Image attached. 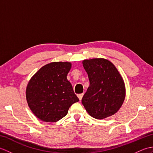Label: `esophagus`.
I'll return each mask as SVG.
<instances>
[{
	"instance_id": "1",
	"label": "esophagus",
	"mask_w": 153,
	"mask_h": 153,
	"mask_svg": "<svg viewBox=\"0 0 153 153\" xmlns=\"http://www.w3.org/2000/svg\"><path fill=\"white\" fill-rule=\"evenodd\" d=\"M83 96V93H82V94H79V95H77V97H78V98H79V99L80 100H82Z\"/></svg>"
}]
</instances>
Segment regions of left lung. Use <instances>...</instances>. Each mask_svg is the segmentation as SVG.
<instances>
[{
    "label": "left lung",
    "instance_id": "left-lung-1",
    "mask_svg": "<svg viewBox=\"0 0 153 153\" xmlns=\"http://www.w3.org/2000/svg\"><path fill=\"white\" fill-rule=\"evenodd\" d=\"M82 63L89 79V87L82 100L87 112L98 120L114 115L125 99L121 75L114 65L105 58L85 60Z\"/></svg>",
    "mask_w": 153,
    "mask_h": 153
}]
</instances>
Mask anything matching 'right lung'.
<instances>
[{"label": "right lung", "instance_id": "1", "mask_svg": "<svg viewBox=\"0 0 153 153\" xmlns=\"http://www.w3.org/2000/svg\"><path fill=\"white\" fill-rule=\"evenodd\" d=\"M70 62H54L42 67L29 82L26 99L31 110L43 122H55L79 101L67 75Z\"/></svg>", "mask_w": 153, "mask_h": 153}]
</instances>
